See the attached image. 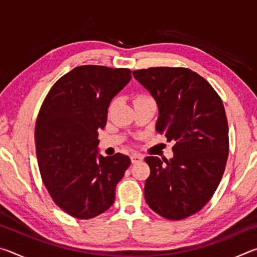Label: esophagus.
Returning a JSON list of instances; mask_svg holds the SVG:
<instances>
[{
  "label": "esophagus",
  "instance_id": "esophagus-1",
  "mask_svg": "<svg viewBox=\"0 0 257 257\" xmlns=\"http://www.w3.org/2000/svg\"><path fill=\"white\" fill-rule=\"evenodd\" d=\"M143 161V156L141 154H133L132 155V162L133 163H138Z\"/></svg>",
  "mask_w": 257,
  "mask_h": 257
}]
</instances>
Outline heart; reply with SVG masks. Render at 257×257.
Instances as JSON below:
<instances>
[{
  "mask_svg": "<svg viewBox=\"0 0 257 257\" xmlns=\"http://www.w3.org/2000/svg\"><path fill=\"white\" fill-rule=\"evenodd\" d=\"M146 101H153V99H152L151 96H149V95H146V94H137V95H135V97H134V104L146 102ZM114 104H115V101L112 102L111 107L114 106Z\"/></svg>",
  "mask_w": 257,
  "mask_h": 257,
  "instance_id": "1",
  "label": "heart"
}]
</instances>
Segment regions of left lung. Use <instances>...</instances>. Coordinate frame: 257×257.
<instances>
[{"label":"left lung","instance_id":"1","mask_svg":"<svg viewBox=\"0 0 257 257\" xmlns=\"http://www.w3.org/2000/svg\"><path fill=\"white\" fill-rule=\"evenodd\" d=\"M159 107L156 132L173 142V158L146 156L151 173L145 201L168 220H182L206 205L223 176L229 128L223 103L213 87L187 68L133 71Z\"/></svg>","mask_w":257,"mask_h":257}]
</instances>
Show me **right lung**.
Listing matches in <instances>:
<instances>
[{
  "label": "right lung",
  "instance_id": "add662e5",
  "mask_svg": "<svg viewBox=\"0 0 257 257\" xmlns=\"http://www.w3.org/2000/svg\"><path fill=\"white\" fill-rule=\"evenodd\" d=\"M130 79L125 68L77 67L52 86L41 106L35 143L42 179L56 205L76 219L110 208L130 165L127 155L97 151L108 105Z\"/></svg>",
  "mask_w": 257,
  "mask_h": 257
}]
</instances>
